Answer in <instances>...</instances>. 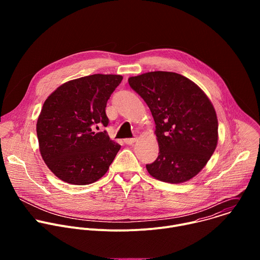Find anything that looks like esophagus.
Instances as JSON below:
<instances>
[{
  "mask_svg": "<svg viewBox=\"0 0 260 260\" xmlns=\"http://www.w3.org/2000/svg\"><path fill=\"white\" fill-rule=\"evenodd\" d=\"M136 141H137V138H129V139H125V140H124L125 144H127V145H132V144H134Z\"/></svg>",
  "mask_w": 260,
  "mask_h": 260,
  "instance_id": "1",
  "label": "esophagus"
}]
</instances>
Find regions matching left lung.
<instances>
[{"label": "left lung", "mask_w": 260, "mask_h": 260, "mask_svg": "<svg viewBox=\"0 0 260 260\" xmlns=\"http://www.w3.org/2000/svg\"><path fill=\"white\" fill-rule=\"evenodd\" d=\"M129 86L149 107L159 152L146 165L155 179L183 183L207 165L218 143L216 111L191 80L173 72L155 71L129 77Z\"/></svg>", "instance_id": "8db88e82"}]
</instances>
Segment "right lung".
<instances>
[{"label": "right lung", "mask_w": 260, "mask_h": 260, "mask_svg": "<svg viewBox=\"0 0 260 260\" xmlns=\"http://www.w3.org/2000/svg\"><path fill=\"white\" fill-rule=\"evenodd\" d=\"M122 76L94 74L57 87L44 102L37 121L43 160L63 182L87 185L101 179L114 160L120 145L106 131V106Z\"/></svg>", "instance_id": "obj_1"}]
</instances>
